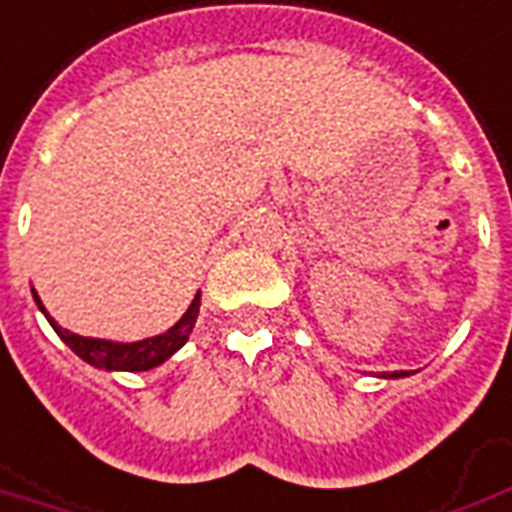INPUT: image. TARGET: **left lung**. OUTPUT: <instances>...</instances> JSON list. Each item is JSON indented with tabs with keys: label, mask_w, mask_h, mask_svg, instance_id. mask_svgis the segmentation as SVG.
I'll list each match as a JSON object with an SVG mask.
<instances>
[{
	"label": "left lung",
	"mask_w": 512,
	"mask_h": 512,
	"mask_svg": "<svg viewBox=\"0 0 512 512\" xmlns=\"http://www.w3.org/2000/svg\"><path fill=\"white\" fill-rule=\"evenodd\" d=\"M382 379H404V376H412L409 371H384V374H379Z\"/></svg>",
	"instance_id": "left-lung-1"
}]
</instances>
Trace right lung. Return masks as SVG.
<instances>
[{"mask_svg": "<svg viewBox=\"0 0 512 512\" xmlns=\"http://www.w3.org/2000/svg\"><path fill=\"white\" fill-rule=\"evenodd\" d=\"M32 297H35L37 308L43 311V316L48 319V324L54 327V333L62 338V341L73 349V352L84 360V363L95 365L100 371H149V368H158L169 360L171 354L179 352L185 343H188L193 327H196V319H199L201 308V292H196L193 302L188 305V311L182 313V319L177 324H171L166 333L152 335V338H144V341H106V338H87V335L70 333L65 327H59L57 319L46 311V305L40 302L37 292L32 289Z\"/></svg>", "mask_w": 512, "mask_h": 512, "instance_id": "1", "label": "right lung"}]
</instances>
